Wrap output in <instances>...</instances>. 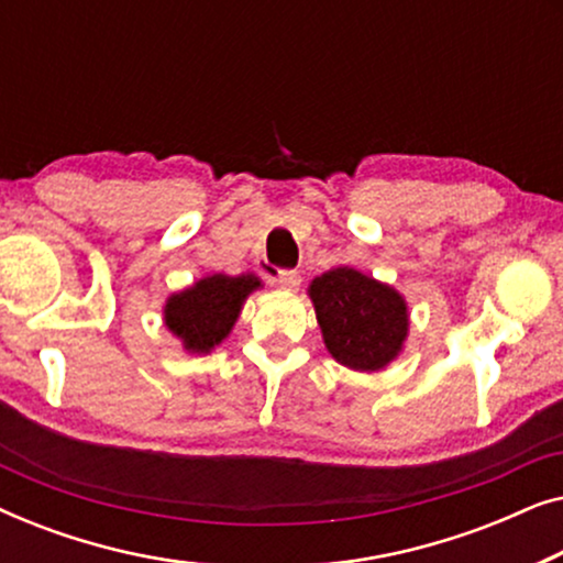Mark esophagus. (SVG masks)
<instances>
[{
  "mask_svg": "<svg viewBox=\"0 0 563 563\" xmlns=\"http://www.w3.org/2000/svg\"><path fill=\"white\" fill-rule=\"evenodd\" d=\"M276 287H282L284 291H297L299 284H302V276H299L297 272H279L274 276Z\"/></svg>",
  "mask_w": 563,
  "mask_h": 563,
  "instance_id": "esophagus-1",
  "label": "esophagus"
}]
</instances>
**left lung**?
<instances>
[{"label": "left lung", "mask_w": 563, "mask_h": 563, "mask_svg": "<svg viewBox=\"0 0 563 563\" xmlns=\"http://www.w3.org/2000/svg\"><path fill=\"white\" fill-rule=\"evenodd\" d=\"M330 356L353 372L374 374L405 351L410 335L407 299L387 282L338 266L307 287Z\"/></svg>", "instance_id": "obj_1"}]
</instances>
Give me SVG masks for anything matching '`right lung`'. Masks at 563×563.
Listing matches in <instances>:
<instances>
[{"instance_id":"obj_1","label":"right lung","mask_w":563,"mask_h":563,"mask_svg":"<svg viewBox=\"0 0 563 563\" xmlns=\"http://www.w3.org/2000/svg\"><path fill=\"white\" fill-rule=\"evenodd\" d=\"M264 289L258 274H207L166 297L164 325L189 356H207L233 333L245 299Z\"/></svg>"}]
</instances>
